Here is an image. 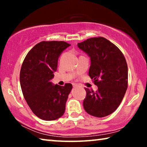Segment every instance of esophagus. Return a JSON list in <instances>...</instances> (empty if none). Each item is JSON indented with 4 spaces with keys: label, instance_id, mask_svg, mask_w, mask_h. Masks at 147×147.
<instances>
[{
    "label": "esophagus",
    "instance_id": "esophagus-1",
    "mask_svg": "<svg viewBox=\"0 0 147 147\" xmlns=\"http://www.w3.org/2000/svg\"><path fill=\"white\" fill-rule=\"evenodd\" d=\"M73 86H76L77 85H76V84H73Z\"/></svg>",
    "mask_w": 147,
    "mask_h": 147
}]
</instances>
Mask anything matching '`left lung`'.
<instances>
[{
    "instance_id": "8db88e82",
    "label": "left lung",
    "mask_w": 147,
    "mask_h": 147,
    "mask_svg": "<svg viewBox=\"0 0 147 147\" xmlns=\"http://www.w3.org/2000/svg\"><path fill=\"white\" fill-rule=\"evenodd\" d=\"M91 58L89 76L98 87L95 92L85 88L84 109L89 115L104 117L120 105L128 88V66L117 47L103 37L78 43Z\"/></svg>"
}]
</instances>
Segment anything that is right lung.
<instances>
[{"label": "right lung", "mask_w": 147, "mask_h": 147, "mask_svg": "<svg viewBox=\"0 0 147 147\" xmlns=\"http://www.w3.org/2000/svg\"><path fill=\"white\" fill-rule=\"evenodd\" d=\"M71 45L65 41H41L27 54L20 72L23 96L35 115L54 121L63 115L72 84L53 86L50 82L56 71L59 56Z\"/></svg>", "instance_id": "1"}]
</instances>
